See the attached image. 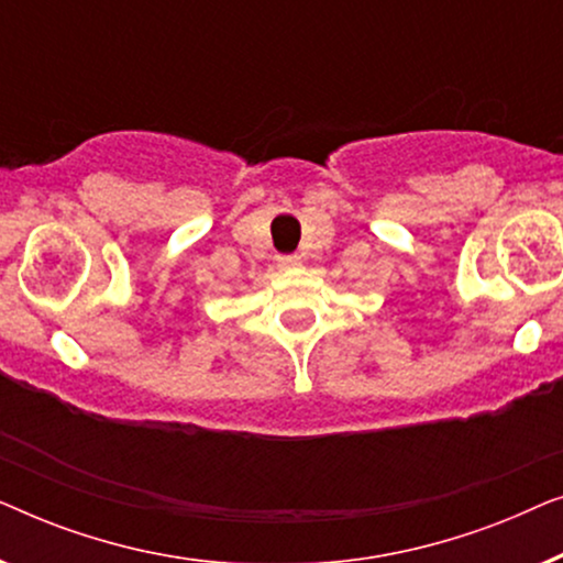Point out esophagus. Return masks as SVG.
Wrapping results in <instances>:
<instances>
[{"label": "esophagus", "instance_id": "34e87169", "mask_svg": "<svg viewBox=\"0 0 563 563\" xmlns=\"http://www.w3.org/2000/svg\"><path fill=\"white\" fill-rule=\"evenodd\" d=\"M279 261L282 268H291V266H299V256H279L276 258Z\"/></svg>", "mask_w": 563, "mask_h": 563}]
</instances>
